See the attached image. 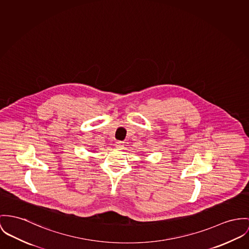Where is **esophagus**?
Wrapping results in <instances>:
<instances>
[{
  "instance_id": "1",
  "label": "esophagus",
  "mask_w": 249,
  "mask_h": 249,
  "mask_svg": "<svg viewBox=\"0 0 249 249\" xmlns=\"http://www.w3.org/2000/svg\"><path fill=\"white\" fill-rule=\"evenodd\" d=\"M115 147L118 148V149H123V148H124V143L121 142V141H117V142L115 143Z\"/></svg>"
}]
</instances>
